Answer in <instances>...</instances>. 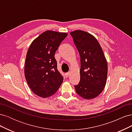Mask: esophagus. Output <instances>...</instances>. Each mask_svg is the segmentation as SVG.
I'll return each instance as SVG.
<instances>
[{
    "label": "esophagus",
    "mask_w": 132,
    "mask_h": 132,
    "mask_svg": "<svg viewBox=\"0 0 132 132\" xmlns=\"http://www.w3.org/2000/svg\"><path fill=\"white\" fill-rule=\"evenodd\" d=\"M70 72H68V73H66L65 74V77L67 78V77H68L69 76V75H70Z\"/></svg>",
    "instance_id": "34e87169"
}]
</instances>
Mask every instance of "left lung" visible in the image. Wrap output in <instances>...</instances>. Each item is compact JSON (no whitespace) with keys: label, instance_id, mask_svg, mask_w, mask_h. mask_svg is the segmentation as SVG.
I'll return each mask as SVG.
<instances>
[{"label":"left lung","instance_id":"left-lung-1","mask_svg":"<svg viewBox=\"0 0 132 132\" xmlns=\"http://www.w3.org/2000/svg\"><path fill=\"white\" fill-rule=\"evenodd\" d=\"M80 57V79L75 85L77 93L85 99L96 97L105 88L107 63L102 49L94 36L75 30L70 33Z\"/></svg>","mask_w":132,"mask_h":132}]
</instances>
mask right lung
<instances>
[{"instance_id": "obj_1", "label": "right lung", "mask_w": 132, "mask_h": 132, "mask_svg": "<svg viewBox=\"0 0 132 132\" xmlns=\"http://www.w3.org/2000/svg\"><path fill=\"white\" fill-rule=\"evenodd\" d=\"M68 35L65 32L46 31L31 43L26 54L25 76L31 90L41 97L56 93L63 81L54 57L60 44Z\"/></svg>"}]
</instances>
